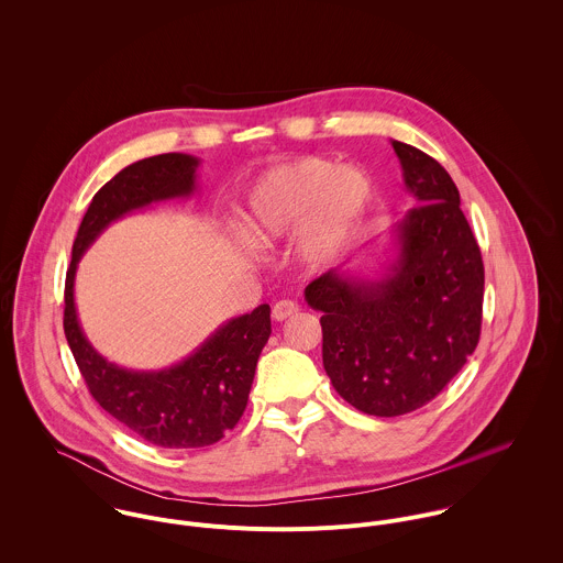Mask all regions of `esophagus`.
<instances>
[{"label":"esophagus","mask_w":563,"mask_h":563,"mask_svg":"<svg viewBox=\"0 0 563 563\" xmlns=\"http://www.w3.org/2000/svg\"><path fill=\"white\" fill-rule=\"evenodd\" d=\"M299 312V306L295 301H288V299H282L273 306V319L277 322L286 321L290 317H295Z\"/></svg>","instance_id":"1"}]
</instances>
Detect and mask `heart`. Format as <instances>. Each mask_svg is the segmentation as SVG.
<instances>
[{"label":"heart","instance_id":"obj_1","mask_svg":"<svg viewBox=\"0 0 563 563\" xmlns=\"http://www.w3.org/2000/svg\"><path fill=\"white\" fill-rule=\"evenodd\" d=\"M368 203L371 179L362 168L301 158L273 168L257 184L242 217V236L255 249H273L301 230V262L322 268L353 241Z\"/></svg>","mask_w":563,"mask_h":563}]
</instances>
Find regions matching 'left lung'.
Returning a JSON list of instances; mask_svg holds the SVG:
<instances>
[{"mask_svg": "<svg viewBox=\"0 0 563 563\" xmlns=\"http://www.w3.org/2000/svg\"><path fill=\"white\" fill-rule=\"evenodd\" d=\"M411 210L393 228L395 255L375 277L331 268L306 288L322 312V366L335 393L371 416L435 399L482 333L483 262L442 164L393 141Z\"/></svg>", "mask_w": 563, "mask_h": 563, "instance_id": "obj_1", "label": "left lung"}]
</instances>
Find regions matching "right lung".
Listing matches in <instances>:
<instances>
[{
	"mask_svg": "<svg viewBox=\"0 0 563 563\" xmlns=\"http://www.w3.org/2000/svg\"><path fill=\"white\" fill-rule=\"evenodd\" d=\"M199 164L188 154H162L125 166L101 186L81 219L65 284V335L92 399L162 449L210 446L236 427L271 335L268 303L219 324L173 366L134 371L108 362L88 342L74 288L81 255L108 225L152 203L195 195Z\"/></svg>",
	"mask_w": 563,
	"mask_h": 563,
	"instance_id": "right-lung-1",
	"label": "right lung"
}]
</instances>
